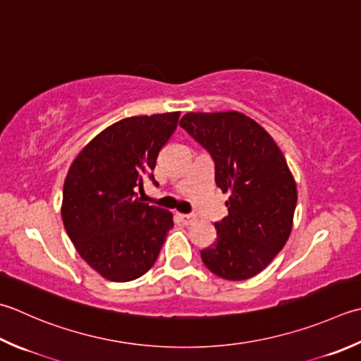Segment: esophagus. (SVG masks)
Segmentation results:
<instances>
[{
	"mask_svg": "<svg viewBox=\"0 0 361 361\" xmlns=\"http://www.w3.org/2000/svg\"><path fill=\"white\" fill-rule=\"evenodd\" d=\"M178 219H180V222L183 225H189V224H192L195 221V217L190 216V214H178Z\"/></svg>",
	"mask_w": 361,
	"mask_h": 361,
	"instance_id": "34e87169",
	"label": "esophagus"
}]
</instances>
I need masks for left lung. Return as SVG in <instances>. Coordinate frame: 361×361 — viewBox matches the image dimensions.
Instances as JSON below:
<instances>
[{
  "mask_svg": "<svg viewBox=\"0 0 361 361\" xmlns=\"http://www.w3.org/2000/svg\"><path fill=\"white\" fill-rule=\"evenodd\" d=\"M214 161V180L228 216L200 252L203 264L225 280L259 274L283 249L293 228L298 186L283 153L263 126L241 112H188L180 120Z\"/></svg>",
  "mask_w": 361,
  "mask_h": 361,
  "instance_id": "left-lung-1",
  "label": "left lung"
}]
</instances>
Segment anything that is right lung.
Segmentation results:
<instances>
[{"label": "right lung", "instance_id": "right-lung-1", "mask_svg": "<svg viewBox=\"0 0 361 361\" xmlns=\"http://www.w3.org/2000/svg\"><path fill=\"white\" fill-rule=\"evenodd\" d=\"M180 112L122 118L90 140L63 181L62 222L81 258L102 277L131 281L157 261L173 216L137 197Z\"/></svg>", "mask_w": 361, "mask_h": 361}]
</instances>
